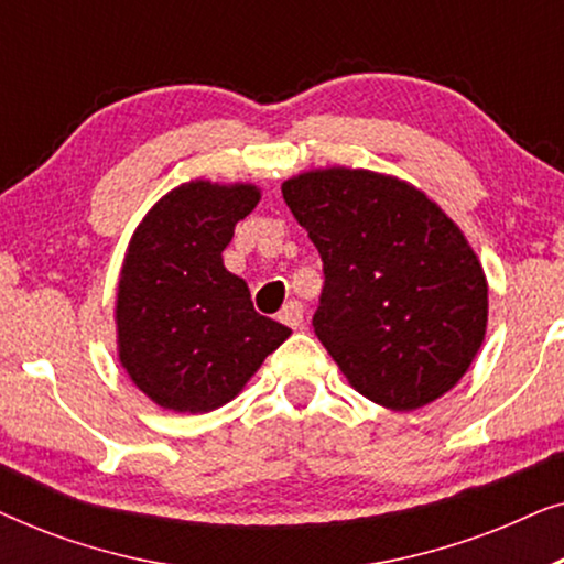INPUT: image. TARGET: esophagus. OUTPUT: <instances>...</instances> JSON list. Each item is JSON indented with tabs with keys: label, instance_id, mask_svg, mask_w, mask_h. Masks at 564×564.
I'll return each mask as SVG.
<instances>
[{
	"label": "esophagus",
	"instance_id": "obj_1",
	"mask_svg": "<svg viewBox=\"0 0 564 564\" xmlns=\"http://www.w3.org/2000/svg\"><path fill=\"white\" fill-rule=\"evenodd\" d=\"M280 321L284 323V326H290V328H295V330L303 328V323H305L303 305H300L297 300H290V303L280 311Z\"/></svg>",
	"mask_w": 564,
	"mask_h": 564
}]
</instances>
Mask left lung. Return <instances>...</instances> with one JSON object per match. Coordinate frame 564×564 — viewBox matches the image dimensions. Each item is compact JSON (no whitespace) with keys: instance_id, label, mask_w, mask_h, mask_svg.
I'll return each mask as SVG.
<instances>
[{"instance_id":"left-lung-1","label":"left lung","mask_w":564,"mask_h":564,"mask_svg":"<svg viewBox=\"0 0 564 564\" xmlns=\"http://www.w3.org/2000/svg\"><path fill=\"white\" fill-rule=\"evenodd\" d=\"M282 197L323 261L315 336L354 388L392 411L452 390L488 323V284L459 228L375 172H307Z\"/></svg>"}]
</instances>
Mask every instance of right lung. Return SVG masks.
Returning <instances> with one entry per match:
<instances>
[{
  "mask_svg": "<svg viewBox=\"0 0 564 564\" xmlns=\"http://www.w3.org/2000/svg\"><path fill=\"white\" fill-rule=\"evenodd\" d=\"M257 203L251 184H182L130 241L118 288L120 361L161 408L226 405L292 334L253 311L246 282L223 267L236 223Z\"/></svg>",
  "mask_w": 564,
  "mask_h": 564,
  "instance_id": "add662e5",
  "label": "right lung"
}]
</instances>
